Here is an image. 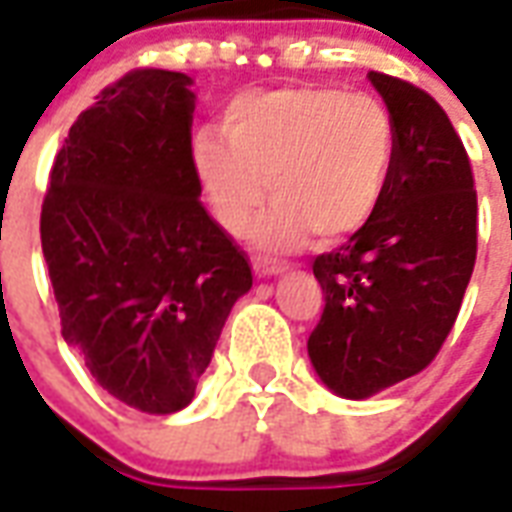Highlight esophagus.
I'll return each mask as SVG.
<instances>
[{
	"instance_id": "34e87169",
	"label": "esophagus",
	"mask_w": 512,
	"mask_h": 512,
	"mask_svg": "<svg viewBox=\"0 0 512 512\" xmlns=\"http://www.w3.org/2000/svg\"><path fill=\"white\" fill-rule=\"evenodd\" d=\"M255 274L257 277H274V274H282L288 263L285 260H271V257H255Z\"/></svg>"
}]
</instances>
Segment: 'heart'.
Instances as JSON below:
<instances>
[{"instance_id":"heart-1","label":"heart","mask_w":512,"mask_h":512,"mask_svg":"<svg viewBox=\"0 0 512 512\" xmlns=\"http://www.w3.org/2000/svg\"><path fill=\"white\" fill-rule=\"evenodd\" d=\"M224 138L199 132L194 169L213 216L241 238L277 202L257 241L285 249L316 232L338 244L380 210L396 163V121L380 99L330 85H293L235 99Z\"/></svg>"}]
</instances>
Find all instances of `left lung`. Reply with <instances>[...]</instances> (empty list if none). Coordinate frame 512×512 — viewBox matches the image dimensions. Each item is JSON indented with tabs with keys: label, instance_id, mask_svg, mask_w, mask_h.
<instances>
[{
	"label": "left lung",
	"instance_id": "obj_1",
	"mask_svg": "<svg viewBox=\"0 0 512 512\" xmlns=\"http://www.w3.org/2000/svg\"><path fill=\"white\" fill-rule=\"evenodd\" d=\"M368 80L396 121V163L374 219L313 260L324 313L307 338L318 377L346 399L430 366L477 260L474 174L449 116L413 82Z\"/></svg>",
	"mask_w": 512,
	"mask_h": 512
}]
</instances>
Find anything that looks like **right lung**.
<instances>
[{
	"mask_svg": "<svg viewBox=\"0 0 512 512\" xmlns=\"http://www.w3.org/2000/svg\"><path fill=\"white\" fill-rule=\"evenodd\" d=\"M191 77L132 69L99 91L55 155L41 246L63 338L144 413L194 399L221 327L252 288L241 246L199 202Z\"/></svg>",
	"mask_w": 512,
	"mask_h": 512,
	"instance_id": "right-lung-1",
	"label": "right lung"
}]
</instances>
